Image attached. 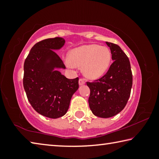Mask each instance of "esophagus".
Here are the masks:
<instances>
[{
  "instance_id": "34e87169",
  "label": "esophagus",
  "mask_w": 159,
  "mask_h": 159,
  "mask_svg": "<svg viewBox=\"0 0 159 159\" xmlns=\"http://www.w3.org/2000/svg\"><path fill=\"white\" fill-rule=\"evenodd\" d=\"M85 84V80L83 79H79V85H83Z\"/></svg>"
}]
</instances>
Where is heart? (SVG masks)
I'll return each instance as SVG.
<instances>
[{"mask_svg": "<svg viewBox=\"0 0 159 159\" xmlns=\"http://www.w3.org/2000/svg\"><path fill=\"white\" fill-rule=\"evenodd\" d=\"M69 62L81 66L85 77L97 79L106 73L111 61V53L108 48L98 45H84L71 50L68 55Z\"/></svg>", "mask_w": 159, "mask_h": 159, "instance_id": "1", "label": "heart"}]
</instances>
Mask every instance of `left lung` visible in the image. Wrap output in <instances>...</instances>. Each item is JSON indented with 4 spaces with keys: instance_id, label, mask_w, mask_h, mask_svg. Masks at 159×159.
<instances>
[{
    "instance_id": "left-lung-1",
    "label": "left lung",
    "mask_w": 159,
    "mask_h": 159,
    "mask_svg": "<svg viewBox=\"0 0 159 159\" xmlns=\"http://www.w3.org/2000/svg\"><path fill=\"white\" fill-rule=\"evenodd\" d=\"M111 50L112 60L107 74L94 82H87L90 90V109L96 116L110 118L124 109L133 85L130 63L118 45L106 42Z\"/></svg>"
}]
</instances>
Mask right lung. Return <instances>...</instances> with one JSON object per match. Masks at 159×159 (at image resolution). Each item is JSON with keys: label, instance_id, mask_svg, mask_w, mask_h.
<instances>
[{"label": "right lung", "instance_id": "1", "mask_svg": "<svg viewBox=\"0 0 159 159\" xmlns=\"http://www.w3.org/2000/svg\"><path fill=\"white\" fill-rule=\"evenodd\" d=\"M65 43L61 37L35 44L24 64L23 85L29 102L39 114L50 118L63 116L79 89V78L69 79L56 69H65L55 50Z\"/></svg>", "mask_w": 159, "mask_h": 159}]
</instances>
